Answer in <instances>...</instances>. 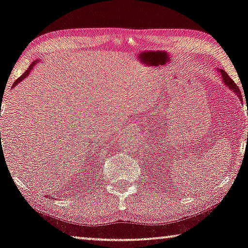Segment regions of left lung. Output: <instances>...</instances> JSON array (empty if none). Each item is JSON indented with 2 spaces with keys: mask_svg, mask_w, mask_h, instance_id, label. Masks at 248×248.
Wrapping results in <instances>:
<instances>
[{
  "mask_svg": "<svg viewBox=\"0 0 248 248\" xmlns=\"http://www.w3.org/2000/svg\"><path fill=\"white\" fill-rule=\"evenodd\" d=\"M221 73V78H222V81H224V83L226 85L228 86V88L232 91L233 93H236L237 94V96L239 97V100H240V102H243V95H242V93H240V91H239V89H238V86H237V84L235 82L232 81V78H229V75L227 74V73H226L224 69H220V71H219Z\"/></svg>",
  "mask_w": 248,
  "mask_h": 248,
  "instance_id": "left-lung-1",
  "label": "left lung"
}]
</instances>
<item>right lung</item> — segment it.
<instances>
[{"instance_id":"obj_1","label":"right lung","mask_w":248,"mask_h":248,"mask_svg":"<svg viewBox=\"0 0 248 248\" xmlns=\"http://www.w3.org/2000/svg\"><path fill=\"white\" fill-rule=\"evenodd\" d=\"M36 64H37V62H36V61H34V62H32V64H31V65L29 66V67H28V69H27V71H26V72H24V73H23V74H22V75H21V76H20V78H19L18 79H16V81L15 82V84H13V86H16V84H19V83H20L21 81H22V79H24V78H27V76H28V75H29V73H30L31 71H32L33 66H34V65H36Z\"/></svg>"}]
</instances>
